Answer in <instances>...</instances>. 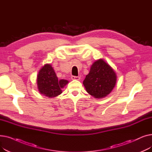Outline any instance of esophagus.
Masks as SVG:
<instances>
[{"mask_svg":"<svg viewBox=\"0 0 152 152\" xmlns=\"http://www.w3.org/2000/svg\"><path fill=\"white\" fill-rule=\"evenodd\" d=\"M71 79H72V80H79V79H80V77L72 76H71Z\"/></svg>","mask_w":152,"mask_h":152,"instance_id":"obj_1","label":"esophagus"}]
</instances>
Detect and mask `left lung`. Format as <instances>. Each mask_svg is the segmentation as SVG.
<instances>
[{"label":"left lung","mask_w":152,"mask_h":152,"mask_svg":"<svg viewBox=\"0 0 152 152\" xmlns=\"http://www.w3.org/2000/svg\"><path fill=\"white\" fill-rule=\"evenodd\" d=\"M116 74L103 59L95 61L83 81L86 90L95 99H102L110 94L116 85Z\"/></svg>","instance_id":"1"}]
</instances>
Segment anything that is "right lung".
I'll return each mask as SVG.
<instances>
[{
  "mask_svg": "<svg viewBox=\"0 0 152 152\" xmlns=\"http://www.w3.org/2000/svg\"><path fill=\"white\" fill-rule=\"evenodd\" d=\"M68 81L58 80L50 64H45L39 70L37 76V89L40 94L49 98L57 97L62 93L63 89Z\"/></svg>",
  "mask_w": 152,
  "mask_h": 152,
  "instance_id": "add662e5",
  "label": "right lung"
}]
</instances>
